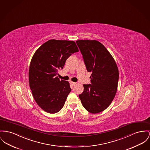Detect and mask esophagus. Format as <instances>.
<instances>
[{
  "instance_id": "obj_1",
  "label": "esophagus",
  "mask_w": 150,
  "mask_h": 150,
  "mask_svg": "<svg viewBox=\"0 0 150 150\" xmlns=\"http://www.w3.org/2000/svg\"><path fill=\"white\" fill-rule=\"evenodd\" d=\"M70 83L73 85V86H74V85H76V82H70Z\"/></svg>"
}]
</instances>
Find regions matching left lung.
Here are the masks:
<instances>
[{"mask_svg": "<svg viewBox=\"0 0 150 150\" xmlns=\"http://www.w3.org/2000/svg\"><path fill=\"white\" fill-rule=\"evenodd\" d=\"M86 69L91 73V84L83 85L79 95L84 108L93 114L105 110L117 90L119 71L110 52L97 40H77Z\"/></svg>", "mask_w": 150, "mask_h": 150, "instance_id": "8db88e82", "label": "left lung"}]
</instances>
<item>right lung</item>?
Masks as SVG:
<instances>
[{
	"mask_svg": "<svg viewBox=\"0 0 150 150\" xmlns=\"http://www.w3.org/2000/svg\"><path fill=\"white\" fill-rule=\"evenodd\" d=\"M79 49L73 41L48 40L33 54L29 69V82L36 102L45 111L54 114L64 106L71 91L69 83L56 75L67 59Z\"/></svg>",
	"mask_w": 150,
	"mask_h": 150,
	"instance_id": "add662e5",
	"label": "right lung"
}]
</instances>
